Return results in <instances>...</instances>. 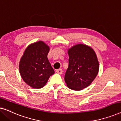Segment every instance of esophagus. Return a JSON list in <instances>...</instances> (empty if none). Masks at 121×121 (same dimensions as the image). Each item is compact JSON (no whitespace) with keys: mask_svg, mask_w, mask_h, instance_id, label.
I'll use <instances>...</instances> for the list:
<instances>
[{"mask_svg":"<svg viewBox=\"0 0 121 121\" xmlns=\"http://www.w3.org/2000/svg\"><path fill=\"white\" fill-rule=\"evenodd\" d=\"M56 72H57L58 74H61L62 73L63 70H62V69H57V70H56Z\"/></svg>","mask_w":121,"mask_h":121,"instance_id":"1","label":"esophagus"}]
</instances>
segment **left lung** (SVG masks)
Instances as JSON below:
<instances>
[{
    "mask_svg": "<svg viewBox=\"0 0 121 121\" xmlns=\"http://www.w3.org/2000/svg\"><path fill=\"white\" fill-rule=\"evenodd\" d=\"M69 65L64 80L72 90L79 91L88 86L96 77L99 64L91 48L78 44L68 50Z\"/></svg>",
    "mask_w": 121,
    "mask_h": 121,
    "instance_id": "1",
    "label": "left lung"
}]
</instances>
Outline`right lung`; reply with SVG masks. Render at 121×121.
<instances>
[{
  "mask_svg": "<svg viewBox=\"0 0 121 121\" xmlns=\"http://www.w3.org/2000/svg\"><path fill=\"white\" fill-rule=\"evenodd\" d=\"M49 48L42 41L28 46L19 64L21 76L27 85L35 89L43 87L54 71L47 58Z\"/></svg>",
  "mask_w": 121,
  "mask_h": 121,
  "instance_id": "1",
  "label": "right lung"
}]
</instances>
